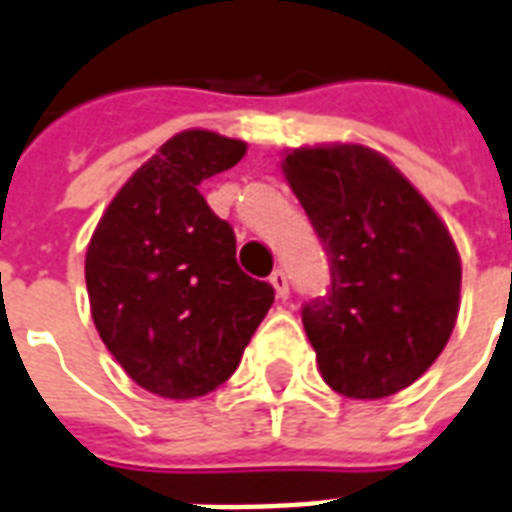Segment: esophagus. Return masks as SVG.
<instances>
[{"label":"esophagus","instance_id":"obj_1","mask_svg":"<svg viewBox=\"0 0 512 512\" xmlns=\"http://www.w3.org/2000/svg\"><path fill=\"white\" fill-rule=\"evenodd\" d=\"M268 282L273 284V290H276V298H282V300L290 298V282H287V273L273 271L271 276H268Z\"/></svg>","mask_w":512,"mask_h":512}]
</instances>
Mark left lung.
<instances>
[{
    "mask_svg": "<svg viewBox=\"0 0 512 512\" xmlns=\"http://www.w3.org/2000/svg\"><path fill=\"white\" fill-rule=\"evenodd\" d=\"M282 171L330 260V287L303 306L325 384L354 400L411 386L459 317L462 260L400 171L362 144L287 152Z\"/></svg>",
    "mask_w": 512,
    "mask_h": 512,
    "instance_id": "obj_1",
    "label": "left lung"
}]
</instances>
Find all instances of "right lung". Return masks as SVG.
<instances>
[{"mask_svg": "<svg viewBox=\"0 0 512 512\" xmlns=\"http://www.w3.org/2000/svg\"><path fill=\"white\" fill-rule=\"evenodd\" d=\"M241 139L190 128L131 174L85 252L101 341L136 384L193 400L239 368L273 287L236 263V236L198 193L244 158Z\"/></svg>", "mask_w": 512, "mask_h": 512, "instance_id": "obj_1", "label": "right lung"}]
</instances>
